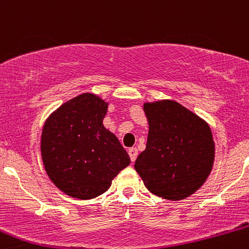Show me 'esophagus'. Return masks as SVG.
I'll return each mask as SVG.
<instances>
[{
    "mask_svg": "<svg viewBox=\"0 0 249 249\" xmlns=\"http://www.w3.org/2000/svg\"><path fill=\"white\" fill-rule=\"evenodd\" d=\"M128 154H130V158H131V161H134L136 160L137 156H138V150H137L136 147H131L128 148Z\"/></svg>",
    "mask_w": 249,
    "mask_h": 249,
    "instance_id": "obj_1",
    "label": "esophagus"
}]
</instances>
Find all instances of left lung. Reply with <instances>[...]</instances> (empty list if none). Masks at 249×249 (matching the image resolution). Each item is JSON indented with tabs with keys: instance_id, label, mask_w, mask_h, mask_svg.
<instances>
[{
	"instance_id": "8db88e82",
	"label": "left lung",
	"mask_w": 249,
	"mask_h": 249,
	"mask_svg": "<svg viewBox=\"0 0 249 249\" xmlns=\"http://www.w3.org/2000/svg\"><path fill=\"white\" fill-rule=\"evenodd\" d=\"M146 148L134 168L151 193L178 201L204 185L213 168L215 145L210 125L179 103H144Z\"/></svg>"
}]
</instances>
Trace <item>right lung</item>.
<instances>
[{"mask_svg": "<svg viewBox=\"0 0 249 249\" xmlns=\"http://www.w3.org/2000/svg\"><path fill=\"white\" fill-rule=\"evenodd\" d=\"M107 107L101 97L82 93L44 123L41 153L45 172L72 198L88 200L107 192L131 162L118 138L103 125Z\"/></svg>", "mask_w": 249, "mask_h": 249, "instance_id": "add662e5", "label": "right lung"}]
</instances>
